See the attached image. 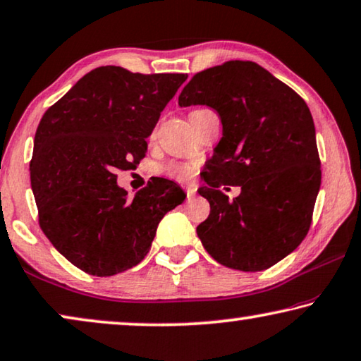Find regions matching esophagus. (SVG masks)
I'll list each match as a JSON object with an SVG mask.
<instances>
[{
    "mask_svg": "<svg viewBox=\"0 0 361 361\" xmlns=\"http://www.w3.org/2000/svg\"><path fill=\"white\" fill-rule=\"evenodd\" d=\"M196 195V186H186V196L188 200H191L192 196Z\"/></svg>",
    "mask_w": 361,
    "mask_h": 361,
    "instance_id": "1",
    "label": "esophagus"
}]
</instances>
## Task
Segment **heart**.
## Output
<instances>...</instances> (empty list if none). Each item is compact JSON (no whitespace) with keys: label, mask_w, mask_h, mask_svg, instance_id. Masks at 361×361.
Instances as JSON below:
<instances>
[{"label":"heart","mask_w":361,"mask_h":361,"mask_svg":"<svg viewBox=\"0 0 361 361\" xmlns=\"http://www.w3.org/2000/svg\"><path fill=\"white\" fill-rule=\"evenodd\" d=\"M160 170H161V173L170 176V178L183 181V180L190 178V176L192 175V171H195V166H192L191 164H183V161H169V164H165Z\"/></svg>","instance_id":"1"}]
</instances>
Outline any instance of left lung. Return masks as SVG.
Masks as SVG:
<instances>
[{"instance_id": "obj_1", "label": "left lung", "mask_w": 361, "mask_h": 361, "mask_svg": "<svg viewBox=\"0 0 361 361\" xmlns=\"http://www.w3.org/2000/svg\"><path fill=\"white\" fill-rule=\"evenodd\" d=\"M178 104H206L219 114L222 137L206 161L211 204L196 227L221 265L262 271L283 260L307 235L321 188L316 129L296 91L255 62L231 60L202 70L183 88ZM240 185L235 200L220 191Z\"/></svg>"}]
</instances>
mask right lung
<instances>
[{"label": "right lung", "mask_w": 361, "mask_h": 361, "mask_svg": "<svg viewBox=\"0 0 361 361\" xmlns=\"http://www.w3.org/2000/svg\"><path fill=\"white\" fill-rule=\"evenodd\" d=\"M186 78L99 67L40 119L30 160L40 229L88 275L113 276L140 263L161 217L185 201L175 181L157 176L130 200L116 171L144 159L147 137Z\"/></svg>", "instance_id": "add662e5"}]
</instances>
